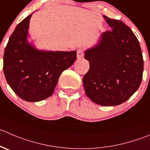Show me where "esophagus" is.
Returning a JSON list of instances; mask_svg holds the SVG:
<instances>
[{
	"label": "esophagus",
	"mask_w": 150,
	"mask_h": 150,
	"mask_svg": "<svg viewBox=\"0 0 150 150\" xmlns=\"http://www.w3.org/2000/svg\"><path fill=\"white\" fill-rule=\"evenodd\" d=\"M84 56V52L82 49H78V52H77V57L78 59H82Z\"/></svg>",
	"instance_id": "obj_1"
}]
</instances>
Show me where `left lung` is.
Here are the masks:
<instances>
[{
  "instance_id": "8db88e82",
  "label": "left lung",
  "mask_w": 150,
  "mask_h": 150,
  "mask_svg": "<svg viewBox=\"0 0 150 150\" xmlns=\"http://www.w3.org/2000/svg\"><path fill=\"white\" fill-rule=\"evenodd\" d=\"M112 28L97 46L85 52L89 69L83 78L87 97L97 104L114 106L128 100L142 81L144 60L131 29L120 20L103 15Z\"/></svg>"
}]
</instances>
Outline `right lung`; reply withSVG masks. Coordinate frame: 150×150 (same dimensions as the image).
Instances as JSON below:
<instances>
[{
  "mask_svg": "<svg viewBox=\"0 0 150 150\" xmlns=\"http://www.w3.org/2000/svg\"><path fill=\"white\" fill-rule=\"evenodd\" d=\"M31 14L20 22L10 36L4 54V72L16 94L28 102L50 97L63 71L72 66L77 52L41 51L27 42Z\"/></svg>",
  "mask_w": 150,
  "mask_h": 150,
  "instance_id": "add662e5",
  "label": "right lung"
}]
</instances>
